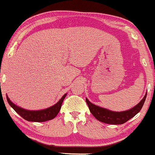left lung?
Returning a JSON list of instances; mask_svg holds the SVG:
<instances>
[{
  "instance_id": "obj_1",
  "label": "left lung",
  "mask_w": 155,
  "mask_h": 155,
  "mask_svg": "<svg viewBox=\"0 0 155 155\" xmlns=\"http://www.w3.org/2000/svg\"><path fill=\"white\" fill-rule=\"evenodd\" d=\"M147 93L136 106L130 110L121 111V112H115L99 107L92 104L87 98L86 101L90 112L97 120L108 124H122L134 117L138 112H140L147 98Z\"/></svg>"
}]
</instances>
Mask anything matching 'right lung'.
Masks as SVG:
<instances>
[{"instance_id": "right-lung-1", "label": "right lung", "mask_w": 155, "mask_h": 155, "mask_svg": "<svg viewBox=\"0 0 155 155\" xmlns=\"http://www.w3.org/2000/svg\"><path fill=\"white\" fill-rule=\"evenodd\" d=\"M66 95H67V94H64L62 97V98L55 105L49 107V108L41 110H25V109H23L22 107H20L16 105H15L13 102H11V100L8 99V97H6V99H7V101L10 106L24 119L27 120L28 121L43 122V121H49V120L54 119L55 116H57L59 110H61L62 102H63L64 98L66 97Z\"/></svg>"}]
</instances>
